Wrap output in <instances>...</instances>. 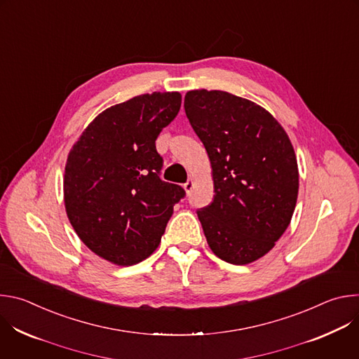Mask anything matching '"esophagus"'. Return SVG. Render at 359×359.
I'll return each mask as SVG.
<instances>
[{"label":"esophagus","instance_id":"34e87169","mask_svg":"<svg viewBox=\"0 0 359 359\" xmlns=\"http://www.w3.org/2000/svg\"><path fill=\"white\" fill-rule=\"evenodd\" d=\"M193 187H194V182H193L191 179H189V180H187V182L183 184V189L186 190V193H190Z\"/></svg>","mask_w":359,"mask_h":359}]
</instances>
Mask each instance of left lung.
Returning a JSON list of instances; mask_svg holds the SVG:
<instances>
[{"instance_id":"left-lung-1","label":"left lung","mask_w":359,"mask_h":359,"mask_svg":"<svg viewBox=\"0 0 359 359\" xmlns=\"http://www.w3.org/2000/svg\"><path fill=\"white\" fill-rule=\"evenodd\" d=\"M184 111L213 170L215 198L197 210L209 247L236 266L262 259L287 230L297 203L288 135L264 108L224 90H189Z\"/></svg>"}]
</instances>
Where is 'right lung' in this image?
Listing matches in <instances>:
<instances>
[{
  "label": "right lung",
  "instance_id": "obj_1",
  "mask_svg": "<svg viewBox=\"0 0 359 359\" xmlns=\"http://www.w3.org/2000/svg\"><path fill=\"white\" fill-rule=\"evenodd\" d=\"M179 92L135 96L99 114L72 146L64 176L67 216L83 244L116 266L155 251L186 191L163 182L156 139L179 114Z\"/></svg>",
  "mask_w": 359,
  "mask_h": 359
}]
</instances>
